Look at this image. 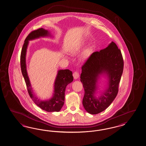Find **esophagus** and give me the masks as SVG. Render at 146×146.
Returning a JSON list of instances; mask_svg holds the SVG:
<instances>
[{"label":"esophagus","mask_w":146,"mask_h":146,"mask_svg":"<svg viewBox=\"0 0 146 146\" xmlns=\"http://www.w3.org/2000/svg\"><path fill=\"white\" fill-rule=\"evenodd\" d=\"M73 77H74V78L75 79H77L79 77V73L78 72H74V73H73Z\"/></svg>","instance_id":"34e87169"}]
</instances>
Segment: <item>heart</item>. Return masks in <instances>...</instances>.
<instances>
[{
  "instance_id": "obj_1",
  "label": "heart",
  "mask_w": 146,
  "mask_h": 146,
  "mask_svg": "<svg viewBox=\"0 0 146 146\" xmlns=\"http://www.w3.org/2000/svg\"><path fill=\"white\" fill-rule=\"evenodd\" d=\"M79 49H80V48H79V47H77L74 48L73 49L71 50V54H75L76 53H77V52H78V51L79 50ZM89 52H90L89 50V49H88L83 51V53H82V55H81V59H86V58H87V57L88 56V55H89Z\"/></svg>"
}]
</instances>
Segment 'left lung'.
Instances as JSON below:
<instances>
[{"mask_svg": "<svg viewBox=\"0 0 146 146\" xmlns=\"http://www.w3.org/2000/svg\"><path fill=\"white\" fill-rule=\"evenodd\" d=\"M123 67L121 51L113 41L105 49L92 53L87 59L82 66L80 81L84 90L82 104L88 113L97 114L113 102L118 93ZM103 74L108 77V86L102 95L97 97L98 81Z\"/></svg>", "mask_w": 146, "mask_h": 146, "instance_id": "obj_1", "label": "left lung"}]
</instances>
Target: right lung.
<instances>
[{"label": "right lung", "instance_id": "add662e5", "mask_svg": "<svg viewBox=\"0 0 146 146\" xmlns=\"http://www.w3.org/2000/svg\"><path fill=\"white\" fill-rule=\"evenodd\" d=\"M47 36H50L49 32L43 28H40L32 31L26 38L21 54V71L27 85L28 93L34 103L40 108L48 112L59 111L64 104L66 87L73 81L72 72L69 70H60L58 71L54 83V91L52 97L49 100H41L33 94L27 71L26 54L29 41Z\"/></svg>", "mask_w": 146, "mask_h": 146}]
</instances>
